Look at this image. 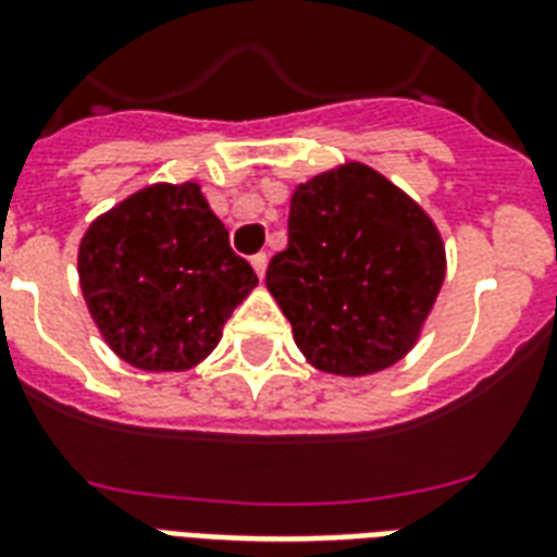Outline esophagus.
<instances>
[{
  "mask_svg": "<svg viewBox=\"0 0 557 557\" xmlns=\"http://www.w3.org/2000/svg\"><path fill=\"white\" fill-rule=\"evenodd\" d=\"M251 265H253V271H257V277H265V269H269V257H265V253H253L251 257Z\"/></svg>",
  "mask_w": 557,
  "mask_h": 557,
  "instance_id": "esophagus-1",
  "label": "esophagus"
}]
</instances>
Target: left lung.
Returning a JSON list of instances; mask_svg holds the SVG:
<instances>
[{"mask_svg":"<svg viewBox=\"0 0 557 557\" xmlns=\"http://www.w3.org/2000/svg\"><path fill=\"white\" fill-rule=\"evenodd\" d=\"M445 280V245L405 190L361 161L297 185L286 251L265 286L314 370L370 375L419 341Z\"/></svg>","mask_w":557,"mask_h":557,"instance_id":"left-lung-1","label":"left lung"}]
</instances>
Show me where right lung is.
<instances>
[{"mask_svg": "<svg viewBox=\"0 0 557 557\" xmlns=\"http://www.w3.org/2000/svg\"><path fill=\"white\" fill-rule=\"evenodd\" d=\"M77 274L112 352L150 372L205 361L257 286L196 182L144 187L95 219L81 239Z\"/></svg>", "mask_w": 557, "mask_h": 557, "instance_id": "obj_1", "label": "right lung"}]
</instances>
